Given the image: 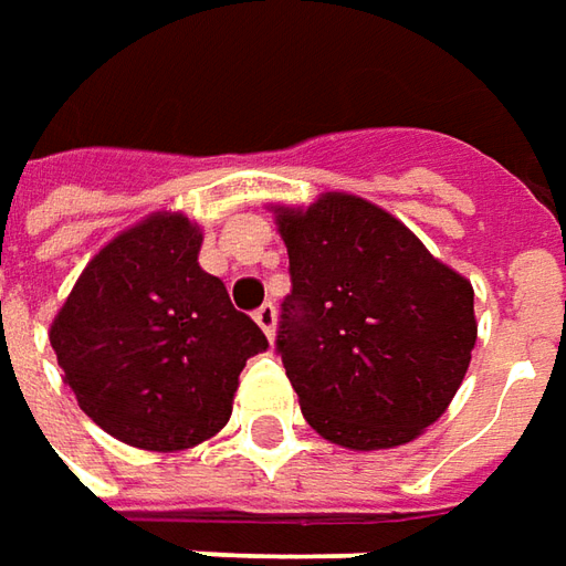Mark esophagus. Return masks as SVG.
<instances>
[{"instance_id":"34e87169","label":"esophagus","mask_w":566,"mask_h":566,"mask_svg":"<svg viewBox=\"0 0 566 566\" xmlns=\"http://www.w3.org/2000/svg\"><path fill=\"white\" fill-rule=\"evenodd\" d=\"M255 321H258V327L268 333V339H274V333H276V308H274V302H264V305H261V308L255 311Z\"/></svg>"}]
</instances>
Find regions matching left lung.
Instances as JSON below:
<instances>
[{"mask_svg":"<svg viewBox=\"0 0 566 566\" xmlns=\"http://www.w3.org/2000/svg\"><path fill=\"white\" fill-rule=\"evenodd\" d=\"M276 211L292 280L276 355L302 415L345 449L411 442L468 374L473 286L364 199L327 192Z\"/></svg>","mask_w":566,"mask_h":566,"instance_id":"1","label":"left lung"}]
</instances>
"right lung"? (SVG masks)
<instances>
[{
	"label": "right lung",
	"instance_id": "add662e5",
	"mask_svg": "<svg viewBox=\"0 0 566 566\" xmlns=\"http://www.w3.org/2000/svg\"><path fill=\"white\" fill-rule=\"evenodd\" d=\"M199 249L184 214H151L86 264L49 333L83 415L136 449H192L218 433L242 367L268 348L199 268Z\"/></svg>",
	"mask_w": 566,
	"mask_h": 566
}]
</instances>
